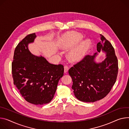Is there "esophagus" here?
I'll return each mask as SVG.
<instances>
[{
	"instance_id": "1",
	"label": "esophagus",
	"mask_w": 129,
	"mask_h": 129,
	"mask_svg": "<svg viewBox=\"0 0 129 129\" xmlns=\"http://www.w3.org/2000/svg\"><path fill=\"white\" fill-rule=\"evenodd\" d=\"M68 69H69V68H68V66L65 65V66H64V73H65V74H66V73L68 72Z\"/></svg>"
}]
</instances>
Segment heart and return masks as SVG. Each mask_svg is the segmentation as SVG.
<instances>
[{
  "label": "heart",
  "mask_w": 129,
  "mask_h": 129,
  "mask_svg": "<svg viewBox=\"0 0 129 129\" xmlns=\"http://www.w3.org/2000/svg\"><path fill=\"white\" fill-rule=\"evenodd\" d=\"M82 39V36L77 32H68L63 37L61 46L64 48L72 47L76 45ZM90 42L87 40L83 41L74 48L69 53L72 61H78L83 57L90 46Z\"/></svg>",
  "instance_id": "heart-1"
}]
</instances>
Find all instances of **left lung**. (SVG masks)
Listing matches in <instances>:
<instances>
[{
  "label": "left lung",
  "mask_w": 129,
  "mask_h": 129,
  "mask_svg": "<svg viewBox=\"0 0 129 129\" xmlns=\"http://www.w3.org/2000/svg\"><path fill=\"white\" fill-rule=\"evenodd\" d=\"M101 36L97 50L107 53L105 59L97 63L94 61L97 53L87 55L68 71L73 82L74 95L81 101L93 102L104 98L111 91L117 77L118 63L114 47L103 36Z\"/></svg>",
  "instance_id": "1"
}]
</instances>
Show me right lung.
<instances>
[{
  "instance_id": "add662e5",
  "label": "right lung",
  "mask_w": 129,
  "mask_h": 129,
  "mask_svg": "<svg viewBox=\"0 0 129 129\" xmlns=\"http://www.w3.org/2000/svg\"><path fill=\"white\" fill-rule=\"evenodd\" d=\"M36 38L35 33L30 34L17 45L12 73L14 84L22 97L32 104L43 105L53 99L64 70L63 65L50 64L44 57L31 54L28 45Z\"/></svg>"
}]
</instances>
